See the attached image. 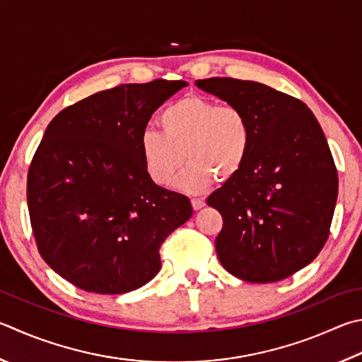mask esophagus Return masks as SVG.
Instances as JSON below:
<instances>
[{"mask_svg": "<svg viewBox=\"0 0 362 362\" xmlns=\"http://www.w3.org/2000/svg\"><path fill=\"white\" fill-rule=\"evenodd\" d=\"M192 206L194 210H199L206 206V202H204V199H201V198H192Z\"/></svg>", "mask_w": 362, "mask_h": 362, "instance_id": "obj_1", "label": "esophagus"}]
</instances>
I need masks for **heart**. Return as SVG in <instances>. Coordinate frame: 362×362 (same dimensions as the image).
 I'll return each instance as SVG.
<instances>
[{
  "label": "heart",
  "mask_w": 362,
  "mask_h": 362,
  "mask_svg": "<svg viewBox=\"0 0 362 362\" xmlns=\"http://www.w3.org/2000/svg\"><path fill=\"white\" fill-rule=\"evenodd\" d=\"M158 124L161 133L146 129L141 134L139 150L150 179L161 187L174 180L187 158L189 163L177 187L201 193L215 175L228 180L238 174L252 150V122L235 104L188 95L168 104Z\"/></svg>",
  "instance_id": "1"
}]
</instances>
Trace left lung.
<instances>
[{
    "label": "left lung",
    "instance_id": "1",
    "mask_svg": "<svg viewBox=\"0 0 362 362\" xmlns=\"http://www.w3.org/2000/svg\"><path fill=\"white\" fill-rule=\"evenodd\" d=\"M196 85L244 109L253 128L244 168L207 198L223 216L221 266L252 284L290 277L329 238L339 177L323 129L300 100L264 83L212 77Z\"/></svg>",
    "mask_w": 362,
    "mask_h": 362
}]
</instances>
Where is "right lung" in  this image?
I'll use <instances>...</instances> for the list:
<instances>
[{
  "label": "right lung",
  "mask_w": 362,
  "mask_h": 362,
  "mask_svg": "<svg viewBox=\"0 0 362 362\" xmlns=\"http://www.w3.org/2000/svg\"><path fill=\"white\" fill-rule=\"evenodd\" d=\"M183 81L124 83L63 109L33 156L26 199L42 259L83 291L122 294L148 284L160 247L193 215L187 196L161 188L139 139Z\"/></svg>",
  "instance_id": "1"
}]
</instances>
